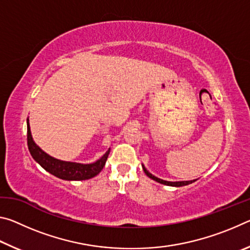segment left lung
<instances>
[{"instance_id":"left-lung-1","label":"left lung","mask_w":250,"mask_h":250,"mask_svg":"<svg viewBox=\"0 0 250 250\" xmlns=\"http://www.w3.org/2000/svg\"><path fill=\"white\" fill-rule=\"evenodd\" d=\"M142 167H143V171H145V173L146 174L150 177V179H152V180H154V181H156V182H159V183H161V184H164V185H168V186H177V188H179V186H184V185H188V184H191V183H193V182H195L196 180H194V181H183V182H168V181H164V180H161V179H158V177L156 176H154V175H152L151 173H149L147 172L146 170V167L142 166Z\"/></svg>"}]
</instances>
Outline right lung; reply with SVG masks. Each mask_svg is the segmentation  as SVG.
I'll use <instances>...</instances> for the list:
<instances>
[{
    "instance_id": "1",
    "label": "right lung",
    "mask_w": 250,
    "mask_h": 250,
    "mask_svg": "<svg viewBox=\"0 0 250 250\" xmlns=\"http://www.w3.org/2000/svg\"><path fill=\"white\" fill-rule=\"evenodd\" d=\"M27 146L31 152L33 159L36 161L40 166L49 172L50 174L59 177L62 180L67 181H83L88 180L91 177L99 174L103 170L105 161H107L109 151L101 156L97 162L92 164H79L73 162H65V161H59L54 159L48 154H46L44 151H42L39 146L33 141L31 130H29V124L27 119Z\"/></svg>"
}]
</instances>
